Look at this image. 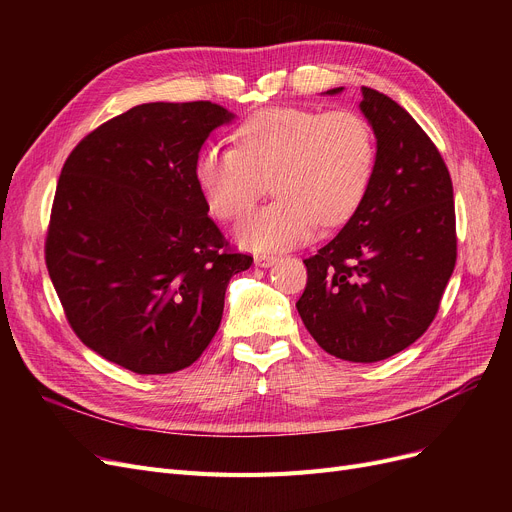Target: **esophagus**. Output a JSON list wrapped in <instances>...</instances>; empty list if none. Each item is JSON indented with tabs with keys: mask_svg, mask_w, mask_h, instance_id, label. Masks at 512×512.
<instances>
[{
	"mask_svg": "<svg viewBox=\"0 0 512 512\" xmlns=\"http://www.w3.org/2000/svg\"><path fill=\"white\" fill-rule=\"evenodd\" d=\"M276 261H278V257H276V255H270V253H259V255H255V265H257V267H272Z\"/></svg>",
	"mask_w": 512,
	"mask_h": 512,
	"instance_id": "obj_1",
	"label": "esophagus"
}]
</instances>
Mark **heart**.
Masks as SVG:
<instances>
[{
    "label": "heart",
    "mask_w": 512,
    "mask_h": 512,
    "mask_svg": "<svg viewBox=\"0 0 512 512\" xmlns=\"http://www.w3.org/2000/svg\"><path fill=\"white\" fill-rule=\"evenodd\" d=\"M236 139L238 147H205L195 178L220 218L247 211L272 178L276 199L234 228L251 249H284L307 240L317 224H342L367 193L375 143L357 112L274 107L242 122Z\"/></svg>",
    "instance_id": "b5f03b06"
}]
</instances>
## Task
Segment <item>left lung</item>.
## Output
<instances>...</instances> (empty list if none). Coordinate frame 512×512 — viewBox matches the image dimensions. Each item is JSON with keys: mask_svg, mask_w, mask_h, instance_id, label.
<instances>
[{"mask_svg": "<svg viewBox=\"0 0 512 512\" xmlns=\"http://www.w3.org/2000/svg\"><path fill=\"white\" fill-rule=\"evenodd\" d=\"M342 87L324 95H338ZM375 137L367 193L351 220L305 259L297 303L326 353L375 363L411 346L432 324L456 263L454 201L436 145L402 107L361 89Z\"/></svg>", "mask_w": 512, "mask_h": 512, "instance_id": "left-lung-1", "label": "left lung"}]
</instances>
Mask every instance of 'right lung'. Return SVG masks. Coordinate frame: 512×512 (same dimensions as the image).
<instances>
[{"instance_id":"add662e5","label":"right lung","mask_w":512,"mask_h":512,"mask_svg":"<svg viewBox=\"0 0 512 512\" xmlns=\"http://www.w3.org/2000/svg\"><path fill=\"white\" fill-rule=\"evenodd\" d=\"M209 101H155L76 145L53 199L45 261L76 336L141 375L193 365L220 328L234 274L195 178L209 134L234 122Z\"/></svg>"}]
</instances>
